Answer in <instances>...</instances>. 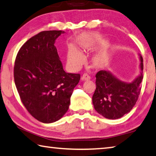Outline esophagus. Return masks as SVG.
Listing matches in <instances>:
<instances>
[{"instance_id": "34e87169", "label": "esophagus", "mask_w": 156, "mask_h": 156, "mask_svg": "<svg viewBox=\"0 0 156 156\" xmlns=\"http://www.w3.org/2000/svg\"><path fill=\"white\" fill-rule=\"evenodd\" d=\"M89 80H90V76H89L88 74H87V73H84V74H83V76L81 77L82 81Z\"/></svg>"}]
</instances>
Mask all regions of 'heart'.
Listing matches in <instances>:
<instances>
[{
    "label": "heart",
    "instance_id": "1",
    "mask_svg": "<svg viewBox=\"0 0 156 156\" xmlns=\"http://www.w3.org/2000/svg\"><path fill=\"white\" fill-rule=\"evenodd\" d=\"M83 50L89 51L92 49V45L88 43H84L81 44ZM111 55L108 52H102L97 54L92 59V63L96 68H102L109 64ZM84 56L82 52L77 47L71 45L69 47L67 53V62L69 66L72 69H78L83 64Z\"/></svg>",
    "mask_w": 156,
    "mask_h": 156
}]
</instances>
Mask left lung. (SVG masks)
I'll return each instance as SVG.
<instances>
[{"instance_id": "obj_1", "label": "left lung", "mask_w": 156, "mask_h": 156, "mask_svg": "<svg viewBox=\"0 0 156 156\" xmlns=\"http://www.w3.org/2000/svg\"><path fill=\"white\" fill-rule=\"evenodd\" d=\"M140 56V72L131 82H125L109 71L96 73V89L92 97L95 110L108 119H118L133 109L138 100L143 79V59Z\"/></svg>"}]
</instances>
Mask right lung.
Returning <instances> with one entry per match:
<instances>
[{
    "label": "right lung",
    "mask_w": 156,
    "mask_h": 156,
    "mask_svg": "<svg viewBox=\"0 0 156 156\" xmlns=\"http://www.w3.org/2000/svg\"><path fill=\"white\" fill-rule=\"evenodd\" d=\"M63 31H44L21 47L15 60L14 82L23 105L40 122L52 123L63 117L80 79L66 73L54 45Z\"/></svg>",
    "instance_id": "1"
}]
</instances>
